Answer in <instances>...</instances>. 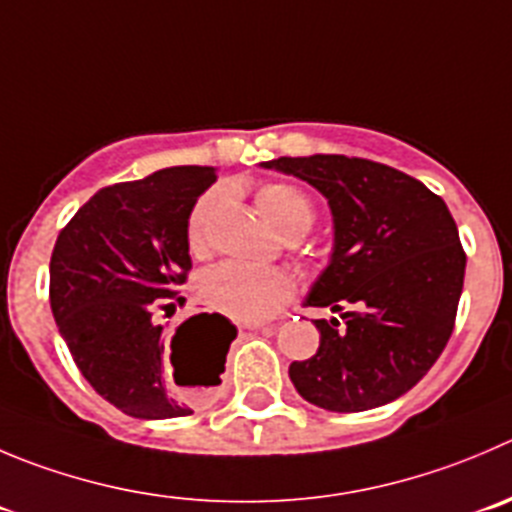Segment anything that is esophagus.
Wrapping results in <instances>:
<instances>
[{
    "instance_id": "obj_1",
    "label": "esophagus",
    "mask_w": 512,
    "mask_h": 512,
    "mask_svg": "<svg viewBox=\"0 0 512 512\" xmlns=\"http://www.w3.org/2000/svg\"><path fill=\"white\" fill-rule=\"evenodd\" d=\"M243 329H248V332H261V329H274V324H264V321H248V324H243Z\"/></svg>"
}]
</instances>
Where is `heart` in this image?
I'll list each match as a JSON object with an SVG mask.
<instances>
[{
    "label": "heart",
    "instance_id": "1",
    "mask_svg": "<svg viewBox=\"0 0 512 512\" xmlns=\"http://www.w3.org/2000/svg\"><path fill=\"white\" fill-rule=\"evenodd\" d=\"M223 206H226L223 191H208L206 196L198 198L186 228L191 253H206L211 226ZM259 206L264 216L289 238L304 236L316 221V208L311 198L289 183H271L261 188ZM294 289V279L286 271L238 264V261L213 266L201 276V284H198L203 301L211 309L238 321L271 319L289 304Z\"/></svg>",
    "mask_w": 512,
    "mask_h": 512
}]
</instances>
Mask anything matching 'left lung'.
Masks as SVG:
<instances>
[{
	"instance_id": "8db88e82",
	"label": "left lung",
	"mask_w": 512,
	"mask_h": 512,
	"mask_svg": "<svg viewBox=\"0 0 512 512\" xmlns=\"http://www.w3.org/2000/svg\"><path fill=\"white\" fill-rule=\"evenodd\" d=\"M324 193L334 216L332 264L306 304L342 319H316L319 349L291 362L296 392L332 412H364L410 392L455 329L465 251L445 201L389 165L347 155L264 163Z\"/></svg>"
}]
</instances>
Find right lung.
<instances>
[{
    "mask_svg": "<svg viewBox=\"0 0 512 512\" xmlns=\"http://www.w3.org/2000/svg\"><path fill=\"white\" fill-rule=\"evenodd\" d=\"M216 170L178 165L100 188L57 236L50 259V304L57 329L90 387L138 420L193 415V394L165 377L160 311L180 304L188 281L186 228ZM236 326L196 314L170 337L178 387L208 392L221 384Z\"/></svg>",
    "mask_w": 512,
    "mask_h": 512,
    "instance_id": "1",
    "label": "right lung"
}]
</instances>
